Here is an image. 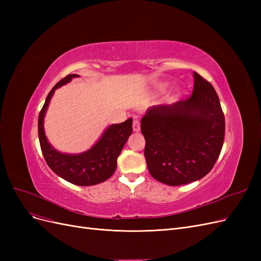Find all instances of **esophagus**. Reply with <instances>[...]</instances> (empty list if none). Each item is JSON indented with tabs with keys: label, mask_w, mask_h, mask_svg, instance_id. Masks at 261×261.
I'll use <instances>...</instances> for the list:
<instances>
[{
	"label": "esophagus",
	"mask_w": 261,
	"mask_h": 261,
	"mask_svg": "<svg viewBox=\"0 0 261 261\" xmlns=\"http://www.w3.org/2000/svg\"><path fill=\"white\" fill-rule=\"evenodd\" d=\"M133 129H134V132H139V129H140V123L137 118H135L133 122Z\"/></svg>",
	"instance_id": "esophagus-1"
}]
</instances>
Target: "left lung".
Returning a JSON list of instances; mask_svg holds the SVG:
<instances>
[{
	"mask_svg": "<svg viewBox=\"0 0 261 261\" xmlns=\"http://www.w3.org/2000/svg\"><path fill=\"white\" fill-rule=\"evenodd\" d=\"M194 80L191 97L150 107L140 121L148 171L171 186L207 175L223 146L225 120L218 94L196 72Z\"/></svg>",
	"mask_w": 261,
	"mask_h": 261,
	"instance_id": "1",
	"label": "left lung"
}]
</instances>
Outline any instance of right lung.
I'll list each match as a JSON object with an SVG mask.
<instances>
[{"instance_id": "add662e5", "label": "right lung", "mask_w": 261, "mask_h": 261, "mask_svg": "<svg viewBox=\"0 0 261 261\" xmlns=\"http://www.w3.org/2000/svg\"><path fill=\"white\" fill-rule=\"evenodd\" d=\"M75 77L80 76L77 74L67 75L49 92L38 118L39 141L44 160L55 174L74 185H97L111 177L115 172L117 158L133 133V118L120 124L110 125L97 143L82 153H63L54 149L44 133L45 112L54 91Z\"/></svg>"}]
</instances>
